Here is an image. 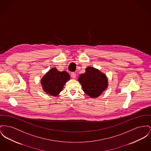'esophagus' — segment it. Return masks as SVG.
Masks as SVG:
<instances>
[{"label":"esophagus","mask_w":151,"mask_h":151,"mask_svg":"<svg viewBox=\"0 0 151 151\" xmlns=\"http://www.w3.org/2000/svg\"><path fill=\"white\" fill-rule=\"evenodd\" d=\"M71 77L72 78H73V79H75V78H76V73H75V72H72L71 74Z\"/></svg>","instance_id":"esophagus-1"}]
</instances>
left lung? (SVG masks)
<instances>
[{
    "label": "left lung",
    "mask_w": 151,
    "mask_h": 151,
    "mask_svg": "<svg viewBox=\"0 0 151 151\" xmlns=\"http://www.w3.org/2000/svg\"><path fill=\"white\" fill-rule=\"evenodd\" d=\"M78 80L84 92L92 98L100 96L108 86L106 75L91 67L86 69V72L80 75Z\"/></svg>",
    "instance_id": "1"
}]
</instances>
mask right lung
Returning a JSON list of instances; mask_svg holds the SVG:
<instances>
[{
	"instance_id": "right-lung-1",
	"label": "right lung",
	"mask_w": 151,
	"mask_h": 151,
	"mask_svg": "<svg viewBox=\"0 0 151 151\" xmlns=\"http://www.w3.org/2000/svg\"><path fill=\"white\" fill-rule=\"evenodd\" d=\"M70 79V76L66 71L60 72L53 68L43 76L41 84L47 93L56 96L62 91L64 84Z\"/></svg>"
}]
</instances>
